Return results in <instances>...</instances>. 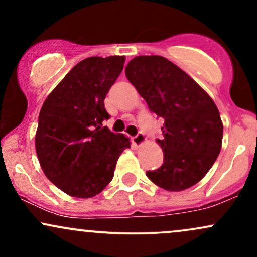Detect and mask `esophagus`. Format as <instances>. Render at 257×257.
I'll list each match as a JSON object with an SVG mask.
<instances>
[{
    "label": "esophagus",
    "mask_w": 257,
    "mask_h": 257,
    "mask_svg": "<svg viewBox=\"0 0 257 257\" xmlns=\"http://www.w3.org/2000/svg\"><path fill=\"white\" fill-rule=\"evenodd\" d=\"M132 143H133V145L137 146V147L141 146L143 144L146 143V137L144 134H141V133H139L138 135H135V137L132 138Z\"/></svg>",
    "instance_id": "esophagus-1"
}]
</instances>
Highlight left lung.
<instances>
[{"instance_id": "1", "label": "left lung", "mask_w": 257, "mask_h": 257, "mask_svg": "<svg viewBox=\"0 0 257 257\" xmlns=\"http://www.w3.org/2000/svg\"><path fill=\"white\" fill-rule=\"evenodd\" d=\"M125 76L150 111L163 117L162 167L146 175L170 192L192 187L210 170L222 146L223 124L214 100L179 66L161 55H139Z\"/></svg>"}]
</instances>
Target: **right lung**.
I'll list each match as a JSON object with an SVG mask.
<instances>
[{"label": "right lung", "mask_w": 257, "mask_h": 257, "mask_svg": "<svg viewBox=\"0 0 257 257\" xmlns=\"http://www.w3.org/2000/svg\"><path fill=\"white\" fill-rule=\"evenodd\" d=\"M125 58L91 57L79 61L44 100L35 146L44 175L63 192L91 198L111 182L129 138L102 128L108 119L106 94Z\"/></svg>", "instance_id": "add662e5"}]
</instances>
